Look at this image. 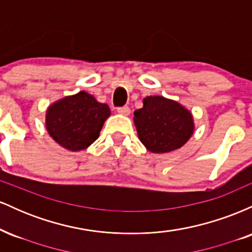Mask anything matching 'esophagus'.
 <instances>
[{"instance_id":"1","label":"esophagus","mask_w":252,"mask_h":252,"mask_svg":"<svg viewBox=\"0 0 252 252\" xmlns=\"http://www.w3.org/2000/svg\"><path fill=\"white\" fill-rule=\"evenodd\" d=\"M117 112L120 115H123V116H129L130 109L128 108V106H122V108L117 109Z\"/></svg>"}]
</instances>
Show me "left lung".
<instances>
[{"mask_svg":"<svg viewBox=\"0 0 252 252\" xmlns=\"http://www.w3.org/2000/svg\"><path fill=\"white\" fill-rule=\"evenodd\" d=\"M134 124L141 142L154 154L180 149L195 129L192 112L163 96L143 98V108L134 112Z\"/></svg>","mask_w":252,"mask_h":252,"instance_id":"1","label":"left lung"}]
</instances>
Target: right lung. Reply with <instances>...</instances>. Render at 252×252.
Listing matches in <instances>:
<instances>
[{"mask_svg": "<svg viewBox=\"0 0 252 252\" xmlns=\"http://www.w3.org/2000/svg\"><path fill=\"white\" fill-rule=\"evenodd\" d=\"M110 115L108 104L99 103L92 94L79 91L52 103L46 110L45 126L48 135L59 146L80 152L97 140Z\"/></svg>", "mask_w": 252, "mask_h": 252, "instance_id": "add662e5", "label": "right lung"}]
</instances>
